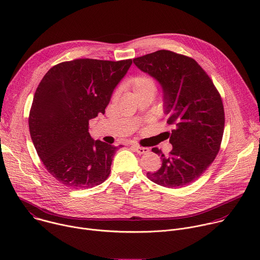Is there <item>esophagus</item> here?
<instances>
[{
  "instance_id": "34e87169",
  "label": "esophagus",
  "mask_w": 260,
  "mask_h": 260,
  "mask_svg": "<svg viewBox=\"0 0 260 260\" xmlns=\"http://www.w3.org/2000/svg\"><path fill=\"white\" fill-rule=\"evenodd\" d=\"M132 147H133V149L139 154H145L149 151V148H147V147H141L138 145H133Z\"/></svg>"
}]
</instances>
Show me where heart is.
<instances>
[{
  "instance_id": "heart-1",
  "label": "heart",
  "mask_w": 260,
  "mask_h": 260,
  "mask_svg": "<svg viewBox=\"0 0 260 260\" xmlns=\"http://www.w3.org/2000/svg\"><path fill=\"white\" fill-rule=\"evenodd\" d=\"M129 83L136 94L146 91H155L156 88L154 79L148 75H137L131 79Z\"/></svg>"
}]
</instances>
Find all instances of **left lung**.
Here are the masks:
<instances>
[{
    "label": "left lung",
    "mask_w": 260,
    "mask_h": 260,
    "mask_svg": "<svg viewBox=\"0 0 260 260\" xmlns=\"http://www.w3.org/2000/svg\"><path fill=\"white\" fill-rule=\"evenodd\" d=\"M135 64L161 85L168 123L174 124L166 156L152 182L168 188H181L199 179L220 150L224 131V108L221 95L205 70L191 57L170 50H158L134 58Z\"/></svg>",
    "instance_id": "obj_1"
}]
</instances>
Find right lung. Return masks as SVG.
<instances>
[{
    "mask_svg": "<svg viewBox=\"0 0 260 260\" xmlns=\"http://www.w3.org/2000/svg\"><path fill=\"white\" fill-rule=\"evenodd\" d=\"M133 59L79 58L53 66L36 89L31 141L48 173L70 188H91L110 175L119 146L94 141L89 120L104 114Z\"/></svg>",
    "mask_w": 260,
    "mask_h": 260,
    "instance_id": "obj_1",
    "label": "right lung"
}]
</instances>
